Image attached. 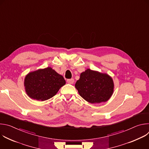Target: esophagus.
I'll return each mask as SVG.
<instances>
[{"label": "esophagus", "instance_id": "34e87169", "mask_svg": "<svg viewBox=\"0 0 149 149\" xmlns=\"http://www.w3.org/2000/svg\"><path fill=\"white\" fill-rule=\"evenodd\" d=\"M67 82L68 84H72L74 82V79L73 78H71V79H68L67 80Z\"/></svg>", "mask_w": 149, "mask_h": 149}]
</instances>
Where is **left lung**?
Here are the masks:
<instances>
[{"mask_svg":"<svg viewBox=\"0 0 149 149\" xmlns=\"http://www.w3.org/2000/svg\"><path fill=\"white\" fill-rule=\"evenodd\" d=\"M75 86L79 95L92 104L107 101L114 90L113 81L109 75L90 69L81 74Z\"/></svg>","mask_w":149,"mask_h":149,"instance_id":"8db88e82","label":"left lung"}]
</instances>
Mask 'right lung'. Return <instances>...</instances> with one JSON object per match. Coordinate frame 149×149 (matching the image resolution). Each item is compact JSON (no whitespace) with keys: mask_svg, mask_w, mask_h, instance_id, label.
<instances>
[{"mask_svg":"<svg viewBox=\"0 0 149 149\" xmlns=\"http://www.w3.org/2000/svg\"><path fill=\"white\" fill-rule=\"evenodd\" d=\"M65 84L63 77L51 67L29 73L24 82L28 96L39 101L52 98Z\"/></svg>","mask_w":149,"mask_h":149,"instance_id":"add662e5","label":"right lung"}]
</instances>
